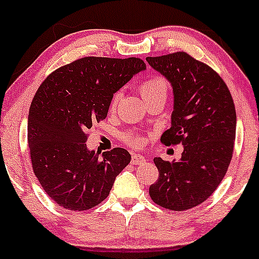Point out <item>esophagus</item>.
Wrapping results in <instances>:
<instances>
[{"instance_id":"obj_1","label":"esophagus","mask_w":259,"mask_h":259,"mask_svg":"<svg viewBox=\"0 0 259 259\" xmlns=\"http://www.w3.org/2000/svg\"><path fill=\"white\" fill-rule=\"evenodd\" d=\"M131 162H132L133 164H142V163H144V162H145V157H144V156H142V155L133 154Z\"/></svg>"}]
</instances>
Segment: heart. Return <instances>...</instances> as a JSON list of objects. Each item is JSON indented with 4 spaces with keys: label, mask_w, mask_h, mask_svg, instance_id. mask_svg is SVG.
Wrapping results in <instances>:
<instances>
[{
    "label": "heart",
    "mask_w": 259,
    "mask_h": 259,
    "mask_svg": "<svg viewBox=\"0 0 259 259\" xmlns=\"http://www.w3.org/2000/svg\"><path fill=\"white\" fill-rule=\"evenodd\" d=\"M139 91L146 103H150V102L157 100V98L167 97L168 82L163 76L152 75L140 82ZM120 98H121V92H116V94L113 96V98H111V102H110L111 110H114L115 108H116ZM124 140H126V142L131 145H139L140 142H142V139H140L138 136H135V135H127L124 137Z\"/></svg>",
    "instance_id": "b5f03b06"
}]
</instances>
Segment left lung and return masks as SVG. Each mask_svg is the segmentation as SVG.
<instances>
[{"instance_id":"obj_1","label":"left lung","mask_w":259,"mask_h":259,"mask_svg":"<svg viewBox=\"0 0 259 259\" xmlns=\"http://www.w3.org/2000/svg\"><path fill=\"white\" fill-rule=\"evenodd\" d=\"M146 61L173 88L171 126L161 142L184 145L178 162L154 158L159 175L149 193L159 206L183 211L206 200L227 173L237 128L234 102L221 76L187 53Z\"/></svg>"}]
</instances>
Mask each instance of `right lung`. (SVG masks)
I'll return each mask as SVG.
<instances>
[{
    "mask_svg": "<svg viewBox=\"0 0 259 259\" xmlns=\"http://www.w3.org/2000/svg\"><path fill=\"white\" fill-rule=\"evenodd\" d=\"M146 68L137 57H82L60 67L32 100L27 140L34 175L54 202L82 211L103 202L131 162L127 150L100 156L86 146L92 123L107 117L111 98Z\"/></svg>",
    "mask_w": 259,
    "mask_h": 259,
    "instance_id": "obj_1",
    "label": "right lung"
}]
</instances>
